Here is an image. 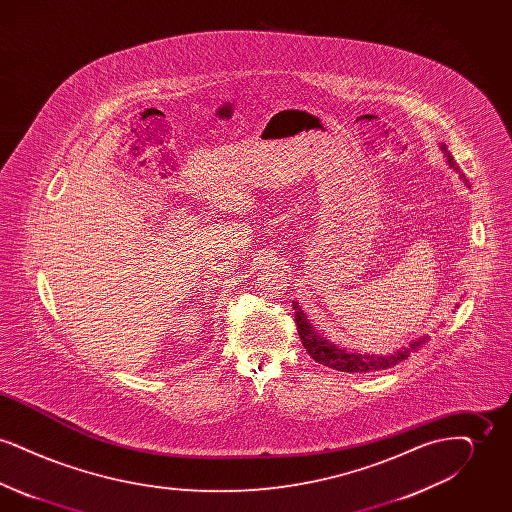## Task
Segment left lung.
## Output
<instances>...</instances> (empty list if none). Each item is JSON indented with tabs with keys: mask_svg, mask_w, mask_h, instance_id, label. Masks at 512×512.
<instances>
[{
	"mask_svg": "<svg viewBox=\"0 0 512 512\" xmlns=\"http://www.w3.org/2000/svg\"><path fill=\"white\" fill-rule=\"evenodd\" d=\"M441 149H443V153L447 157V163L455 171H459L455 161H453V155L447 151V147L441 146ZM293 309H295L297 332H299V338H301L305 351L320 365L336 368L340 372H359L361 374V372H374V370H388L391 366L405 361L413 351H416L424 341L428 340V336L426 338H418L409 347H401V349H397L395 353H390V355L351 353V351H345L341 347H336L334 343L324 340L322 336H318L315 328L311 326V322L303 315V311L299 309V305L295 301H293Z\"/></svg>",
	"mask_w": 512,
	"mask_h": 512,
	"instance_id": "1",
	"label": "left lung"
}]
</instances>
